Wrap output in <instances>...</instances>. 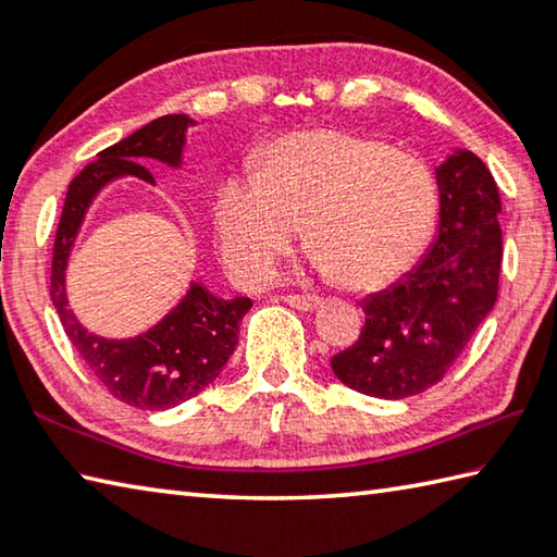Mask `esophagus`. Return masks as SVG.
<instances>
[{
  "label": "esophagus",
  "instance_id": "obj_1",
  "mask_svg": "<svg viewBox=\"0 0 557 557\" xmlns=\"http://www.w3.org/2000/svg\"><path fill=\"white\" fill-rule=\"evenodd\" d=\"M285 301L289 307L301 309V312H314V309L322 307V297H301V295H287Z\"/></svg>",
  "mask_w": 557,
  "mask_h": 557
}]
</instances>
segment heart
<instances>
[{
  "label": "heart",
  "mask_w": 557,
  "mask_h": 557,
  "mask_svg": "<svg viewBox=\"0 0 557 557\" xmlns=\"http://www.w3.org/2000/svg\"><path fill=\"white\" fill-rule=\"evenodd\" d=\"M435 219L437 186L422 159L344 129L277 139L258 182L233 178L215 203L223 258L248 285L272 280L305 228L324 277L385 287L420 258Z\"/></svg>",
  "instance_id": "1"
}]
</instances>
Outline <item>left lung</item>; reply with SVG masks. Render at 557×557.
Here are the masks:
<instances>
[{
    "instance_id": "8db88e82",
    "label": "left lung",
    "mask_w": 557,
    "mask_h": 557,
    "mask_svg": "<svg viewBox=\"0 0 557 557\" xmlns=\"http://www.w3.org/2000/svg\"><path fill=\"white\" fill-rule=\"evenodd\" d=\"M435 174V240L418 268L361 301V336L332 358L336 379L371 398L403 400L445 379L498 295L502 199L492 172L455 149Z\"/></svg>"
}]
</instances>
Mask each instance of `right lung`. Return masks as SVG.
I'll use <instances>...</instances> for the list:
<instances>
[{
    "label": "right lung",
    "instance_id": "right-lung-1",
    "mask_svg": "<svg viewBox=\"0 0 557 557\" xmlns=\"http://www.w3.org/2000/svg\"><path fill=\"white\" fill-rule=\"evenodd\" d=\"M194 125L196 120L188 115H164L98 152L96 162L71 182L55 231L51 301L63 332L92 375L117 400L139 410L174 408L219 379L235 351L240 322L252 301L248 297H215L194 280L178 305L152 329L129 338H106L88 332L69 307L65 268L90 203L102 188L122 176L154 184L152 172L139 164L145 159L182 169L186 129Z\"/></svg>",
    "mask_w": 557,
    "mask_h": 557
}]
</instances>
